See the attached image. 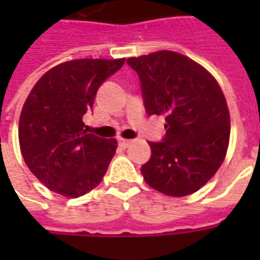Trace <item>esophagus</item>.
I'll return each instance as SVG.
<instances>
[{"instance_id":"34e87169","label":"esophagus","mask_w":260,"mask_h":260,"mask_svg":"<svg viewBox=\"0 0 260 260\" xmlns=\"http://www.w3.org/2000/svg\"><path fill=\"white\" fill-rule=\"evenodd\" d=\"M129 143H131L129 139H122V138H119V139H118V145L122 147V149H125V147L129 146Z\"/></svg>"}]
</instances>
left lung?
Wrapping results in <instances>:
<instances>
[{
	"mask_svg": "<svg viewBox=\"0 0 260 260\" xmlns=\"http://www.w3.org/2000/svg\"><path fill=\"white\" fill-rule=\"evenodd\" d=\"M139 75L149 115L166 117L163 142H149L142 166L149 186L164 195H191L217 173L230 142V113L221 87L207 69L170 50L128 58Z\"/></svg>",
	"mask_w": 260,
	"mask_h": 260,
	"instance_id": "8db88e82",
	"label": "left lung"
}]
</instances>
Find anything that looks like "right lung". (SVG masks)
I'll list each match as a JSON object with an SVG mask.
<instances>
[{"label": "right lung", "mask_w": 260, "mask_h": 260, "mask_svg": "<svg viewBox=\"0 0 260 260\" xmlns=\"http://www.w3.org/2000/svg\"><path fill=\"white\" fill-rule=\"evenodd\" d=\"M125 58L67 61L43 75L26 99L19 118V146L26 166L55 193L78 198L102 182L117 139L85 129L99 86Z\"/></svg>", "instance_id": "1"}]
</instances>
